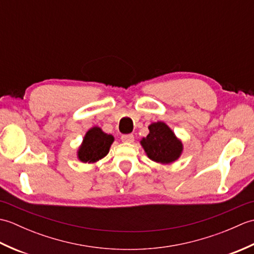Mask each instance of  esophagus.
Instances as JSON below:
<instances>
[{
	"label": "esophagus",
	"mask_w": 254,
	"mask_h": 254,
	"mask_svg": "<svg viewBox=\"0 0 254 254\" xmlns=\"http://www.w3.org/2000/svg\"><path fill=\"white\" fill-rule=\"evenodd\" d=\"M122 142L124 143H133L134 142V135L133 134H124L121 136Z\"/></svg>",
	"instance_id": "34e87169"
}]
</instances>
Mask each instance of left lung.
<instances>
[{
	"mask_svg": "<svg viewBox=\"0 0 254 254\" xmlns=\"http://www.w3.org/2000/svg\"><path fill=\"white\" fill-rule=\"evenodd\" d=\"M148 130V135L142 138L141 145L149 159L160 164H171L180 157L183 145L166 123H152Z\"/></svg>",
	"mask_w": 254,
	"mask_h": 254,
	"instance_id": "left-lung-1",
	"label": "left lung"
}]
</instances>
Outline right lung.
<instances>
[{"label": "right lung", "mask_w": 254, "mask_h": 254, "mask_svg": "<svg viewBox=\"0 0 254 254\" xmlns=\"http://www.w3.org/2000/svg\"><path fill=\"white\" fill-rule=\"evenodd\" d=\"M115 138L107 134L98 127H91L83 138V143L77 150V157L82 163L94 164L104 158L109 153L111 144Z\"/></svg>", "instance_id": "right-lung-1"}]
</instances>
